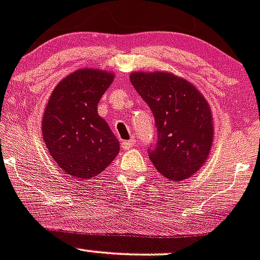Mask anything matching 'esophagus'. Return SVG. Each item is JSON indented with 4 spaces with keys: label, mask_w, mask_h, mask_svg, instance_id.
<instances>
[{
    "label": "esophagus",
    "mask_w": 260,
    "mask_h": 260,
    "mask_svg": "<svg viewBox=\"0 0 260 260\" xmlns=\"http://www.w3.org/2000/svg\"><path fill=\"white\" fill-rule=\"evenodd\" d=\"M134 145H135V139L123 140V142H121V147H122V149H130V148L134 147Z\"/></svg>",
    "instance_id": "esophagus-1"
}]
</instances>
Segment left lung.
Instances as JSON below:
<instances>
[{"instance_id":"obj_1","label":"left lung","mask_w":260,"mask_h":260,"mask_svg":"<svg viewBox=\"0 0 260 260\" xmlns=\"http://www.w3.org/2000/svg\"><path fill=\"white\" fill-rule=\"evenodd\" d=\"M130 81L154 116L157 144L149 150L150 160L170 181L189 179L211 152L214 128L208 102L174 74L137 71Z\"/></svg>"}]
</instances>
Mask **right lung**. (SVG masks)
I'll return each mask as SVG.
<instances>
[{
    "label": "right lung",
    "mask_w": 260,
    "mask_h": 260,
    "mask_svg": "<svg viewBox=\"0 0 260 260\" xmlns=\"http://www.w3.org/2000/svg\"><path fill=\"white\" fill-rule=\"evenodd\" d=\"M113 74L94 69L74 71L52 91L42 132L54 162L71 177L100 175L120 152V143L97 107Z\"/></svg>",
    "instance_id": "obj_1"
}]
</instances>
